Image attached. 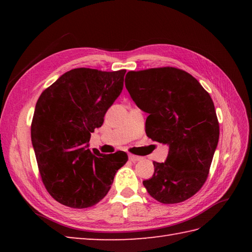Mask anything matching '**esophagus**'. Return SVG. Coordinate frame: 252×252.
<instances>
[{"label":"esophagus","instance_id":"34e87169","mask_svg":"<svg viewBox=\"0 0 252 252\" xmlns=\"http://www.w3.org/2000/svg\"><path fill=\"white\" fill-rule=\"evenodd\" d=\"M129 159L132 162H137V161H140V160H142V157L135 156V155H129Z\"/></svg>","mask_w":252,"mask_h":252}]
</instances>
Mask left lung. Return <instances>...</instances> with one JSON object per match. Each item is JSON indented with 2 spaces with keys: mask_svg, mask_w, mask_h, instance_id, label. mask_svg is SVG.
<instances>
[{
  "mask_svg": "<svg viewBox=\"0 0 252 252\" xmlns=\"http://www.w3.org/2000/svg\"><path fill=\"white\" fill-rule=\"evenodd\" d=\"M126 88L148 114L146 134L169 145L165 161L143 181L148 194L162 203L185 201L208 178L220 126L211 96L197 80L173 67L129 71Z\"/></svg>",
  "mask_w": 252,
  "mask_h": 252,
  "instance_id": "1",
  "label": "left lung"
}]
</instances>
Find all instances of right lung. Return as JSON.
Here are the masks:
<instances>
[{
    "mask_svg": "<svg viewBox=\"0 0 252 252\" xmlns=\"http://www.w3.org/2000/svg\"><path fill=\"white\" fill-rule=\"evenodd\" d=\"M125 69L76 68L45 89L36 101L31 142L42 182L56 201L70 208L96 205L127 161L125 152H91V133L123 89Z\"/></svg>",
    "mask_w": 252,
    "mask_h": 252,
    "instance_id": "right-lung-1",
    "label": "right lung"
}]
</instances>
